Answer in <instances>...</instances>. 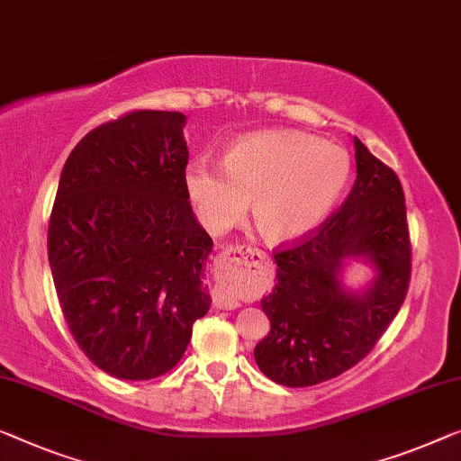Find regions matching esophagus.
<instances>
[{"instance_id":"esophagus-1","label":"esophagus","mask_w":461,"mask_h":461,"mask_svg":"<svg viewBox=\"0 0 461 461\" xmlns=\"http://www.w3.org/2000/svg\"><path fill=\"white\" fill-rule=\"evenodd\" d=\"M263 257V252L250 246H228L221 254H219V277L221 279H233L238 271H242V267L250 260H257ZM240 304L238 296H233L231 292L219 290L215 292V306L217 308H236Z\"/></svg>"}]
</instances>
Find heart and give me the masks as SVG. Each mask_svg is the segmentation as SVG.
I'll return each instance as SVG.
<instances>
[{"mask_svg":"<svg viewBox=\"0 0 461 461\" xmlns=\"http://www.w3.org/2000/svg\"><path fill=\"white\" fill-rule=\"evenodd\" d=\"M349 177V157L335 144L292 130L240 139L223 165L198 157L186 167V192L204 228L221 233L249 209L260 236L292 242L329 215Z\"/></svg>","mask_w":461,"mask_h":461,"instance_id":"1","label":"heart"}]
</instances>
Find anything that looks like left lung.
<instances>
[{"mask_svg": "<svg viewBox=\"0 0 461 461\" xmlns=\"http://www.w3.org/2000/svg\"><path fill=\"white\" fill-rule=\"evenodd\" d=\"M354 188L321 228L275 254L277 281L260 306L271 331L254 348L260 373L285 387H311L358 364L400 312L410 281V238L402 184L354 136ZM349 262L374 279L342 284Z\"/></svg>", "mask_w": 461, "mask_h": 461, "instance_id": "8db88e82", "label": "left lung"}]
</instances>
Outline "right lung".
Masks as SVG:
<instances>
[{
	"label": "right lung",
	"instance_id": "right-lung-1",
	"mask_svg": "<svg viewBox=\"0 0 461 461\" xmlns=\"http://www.w3.org/2000/svg\"><path fill=\"white\" fill-rule=\"evenodd\" d=\"M180 112H132L95 128L61 169L47 254L68 327L123 381L176 366L211 308L212 240L188 203Z\"/></svg>",
	"mask_w": 461,
	"mask_h": 461
}]
</instances>
